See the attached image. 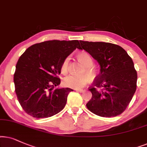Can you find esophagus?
<instances>
[{
	"mask_svg": "<svg viewBox=\"0 0 147 147\" xmlns=\"http://www.w3.org/2000/svg\"><path fill=\"white\" fill-rule=\"evenodd\" d=\"M76 91H78V92H80V93H83V92L85 91V89H75Z\"/></svg>",
	"mask_w": 147,
	"mask_h": 147,
	"instance_id": "1",
	"label": "esophagus"
}]
</instances>
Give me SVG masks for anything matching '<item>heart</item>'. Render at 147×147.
Instances as JSON below:
<instances>
[{"label": "heart", "mask_w": 147, "mask_h": 147, "mask_svg": "<svg viewBox=\"0 0 147 147\" xmlns=\"http://www.w3.org/2000/svg\"><path fill=\"white\" fill-rule=\"evenodd\" d=\"M78 58L83 64L85 66V71L89 75H94V70L91 67L93 64L91 56L87 52H81L78 54ZM68 63H69V58L67 57L64 60L61 66L62 73L66 74L68 69ZM89 78L87 75H68L63 80L64 85L66 87L72 88V89H80L83 87L87 83Z\"/></svg>", "instance_id": "heart-1"}]
</instances>
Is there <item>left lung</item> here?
Returning <instances> with one entry per match:
<instances>
[{
  "mask_svg": "<svg viewBox=\"0 0 147 147\" xmlns=\"http://www.w3.org/2000/svg\"><path fill=\"white\" fill-rule=\"evenodd\" d=\"M81 47L100 66V72L89 87L92 97L86 105L101 117H114L124 111L136 89L137 72L126 50L107 42L80 41ZM97 88H101L97 90Z\"/></svg>",
  "mask_w": 147,
  "mask_h": 147,
  "instance_id": "1",
  "label": "left lung"
}]
</instances>
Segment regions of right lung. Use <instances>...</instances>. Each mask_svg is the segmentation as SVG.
I'll return each instance as SVG.
<instances>
[{"instance_id": "right-lung-1", "label": "right lung", "mask_w": 147, "mask_h": 147, "mask_svg": "<svg viewBox=\"0 0 147 147\" xmlns=\"http://www.w3.org/2000/svg\"><path fill=\"white\" fill-rule=\"evenodd\" d=\"M78 40H50L29 47L19 58L14 74L15 93L27 114L51 117L65 106L70 88L54 87L64 60L79 48Z\"/></svg>"}]
</instances>
